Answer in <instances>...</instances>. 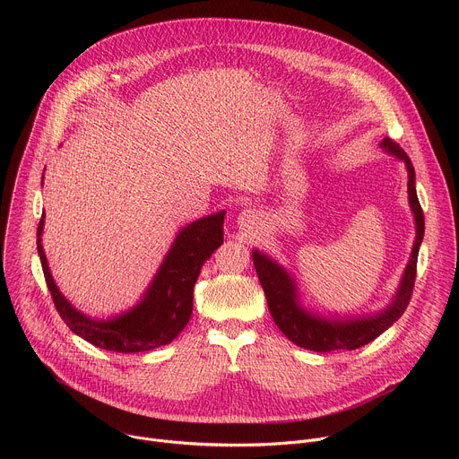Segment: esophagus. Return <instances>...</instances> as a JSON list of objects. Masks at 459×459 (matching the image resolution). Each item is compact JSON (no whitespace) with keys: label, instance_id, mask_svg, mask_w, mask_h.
<instances>
[{"label":"esophagus","instance_id":"34e87169","mask_svg":"<svg viewBox=\"0 0 459 459\" xmlns=\"http://www.w3.org/2000/svg\"><path fill=\"white\" fill-rule=\"evenodd\" d=\"M255 221H257V212H255L254 209H245V211L239 212V216H238V225H239L241 229H250V227L255 225Z\"/></svg>","mask_w":459,"mask_h":459}]
</instances>
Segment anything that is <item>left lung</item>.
Instances as JSON below:
<instances>
[{"mask_svg": "<svg viewBox=\"0 0 459 459\" xmlns=\"http://www.w3.org/2000/svg\"><path fill=\"white\" fill-rule=\"evenodd\" d=\"M381 147L396 158L403 160L409 170V202L416 220V241L412 248V255L409 265L405 269L400 290L392 301V305L377 316L361 317V319H347V321H326L319 316H312L298 305L296 287L290 276L265 254H259L257 250L252 252L254 267L259 278L261 287L267 296V305L271 316L278 329L298 347L314 352H333V351H354L359 349L372 340H376L381 333H385L388 326L398 321L405 312L416 281V267H418V252L425 234V216L420 205L418 194H416V172L411 158L407 152L388 138L381 142Z\"/></svg>", "mask_w": 459, "mask_h": 459, "instance_id": "obj_1", "label": "left lung"}]
</instances>
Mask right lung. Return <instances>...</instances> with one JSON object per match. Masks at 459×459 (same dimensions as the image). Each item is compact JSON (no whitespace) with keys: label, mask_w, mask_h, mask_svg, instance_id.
I'll return each instance as SVG.
<instances>
[{"label":"right lung","mask_w":459,"mask_h":459,"mask_svg":"<svg viewBox=\"0 0 459 459\" xmlns=\"http://www.w3.org/2000/svg\"><path fill=\"white\" fill-rule=\"evenodd\" d=\"M43 218L38 225V254L47 287L61 319L74 334L94 347L130 354L167 345L185 329L192 314L195 280L205 261L223 243L225 212L202 218L185 227L178 234L143 299L130 312L108 321L89 319L73 308L57 290L41 247Z\"/></svg>","instance_id":"1"}]
</instances>
